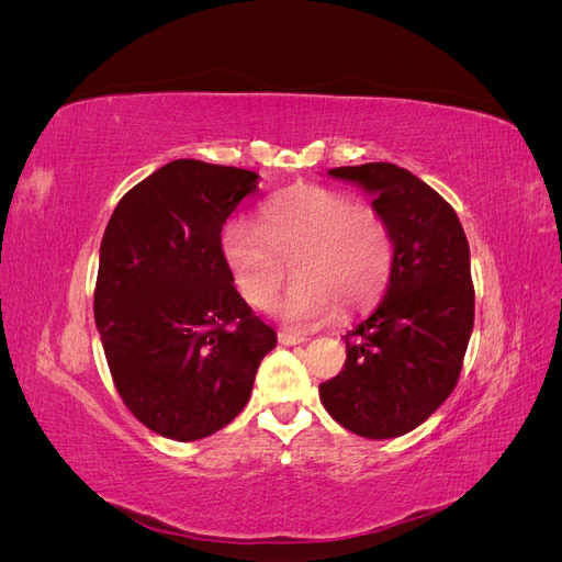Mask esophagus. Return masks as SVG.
Masks as SVG:
<instances>
[{
    "mask_svg": "<svg viewBox=\"0 0 562 562\" xmlns=\"http://www.w3.org/2000/svg\"><path fill=\"white\" fill-rule=\"evenodd\" d=\"M279 342H281L283 347H295V345H304V342H307V337H297V335L279 333Z\"/></svg>",
    "mask_w": 562,
    "mask_h": 562,
    "instance_id": "obj_1",
    "label": "esophagus"
}]
</instances>
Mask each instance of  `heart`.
<instances>
[{
	"mask_svg": "<svg viewBox=\"0 0 562 562\" xmlns=\"http://www.w3.org/2000/svg\"><path fill=\"white\" fill-rule=\"evenodd\" d=\"M223 252L236 291L255 310L269 307L291 262L295 281L274 304L277 318L291 330L321 326L339 307L356 312L378 300L394 265L386 220L318 184L271 199L260 227L229 225Z\"/></svg>",
	"mask_w": 562,
	"mask_h": 562,
	"instance_id": "b5f03b06",
	"label": "heart"
}]
</instances>
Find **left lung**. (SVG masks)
<instances>
[{"instance_id": "left-lung-1", "label": "left lung", "mask_w": 562, "mask_h": 562, "mask_svg": "<svg viewBox=\"0 0 562 562\" xmlns=\"http://www.w3.org/2000/svg\"><path fill=\"white\" fill-rule=\"evenodd\" d=\"M330 178L372 199L394 241L382 302L347 337L345 370L318 386L347 431L384 440L417 429L457 384L473 330L467 234L450 203L396 164L342 166Z\"/></svg>"}]
</instances>
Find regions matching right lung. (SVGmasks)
<instances>
[{"instance_id":"1","label":"right lung","mask_w":562,"mask_h":562,"mask_svg":"<svg viewBox=\"0 0 562 562\" xmlns=\"http://www.w3.org/2000/svg\"><path fill=\"white\" fill-rule=\"evenodd\" d=\"M260 176L176 159L116 203L93 314L119 396L164 438H206L239 415L277 333L236 293L220 232Z\"/></svg>"}]
</instances>
